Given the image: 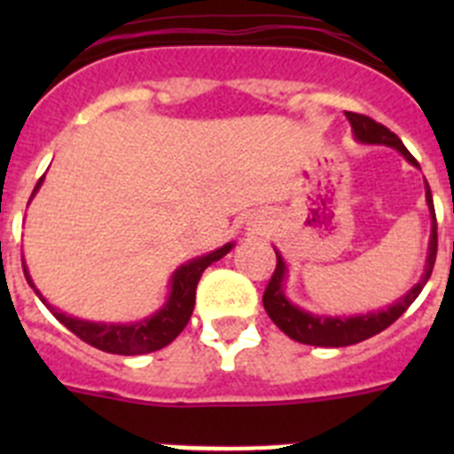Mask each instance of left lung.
Returning <instances> with one entry per match:
<instances>
[{
	"instance_id": "1",
	"label": "left lung",
	"mask_w": 454,
	"mask_h": 454,
	"mask_svg": "<svg viewBox=\"0 0 454 454\" xmlns=\"http://www.w3.org/2000/svg\"><path fill=\"white\" fill-rule=\"evenodd\" d=\"M348 120H350L352 129H355L356 140H362V143H372V145H388L395 147L400 154L407 159L409 163H416V159L409 154L407 147L403 145V140L398 136L393 134L388 127L384 124L375 122L372 118L362 114H352L348 111ZM425 198H427V204H430L432 211V240H430V256H427V268H425V277L416 284L411 291L400 298L398 302L393 304V307L382 309V311H377V314H366V316H355V318H318V316H311L302 309L293 307L286 298H284L282 291V282H284V272H286V266H284L282 256L277 254V266L275 272H272L270 282H268L266 291H263V309H266V314L270 316L272 323L279 327L286 336H291L293 340H298V343H307V346H318V348H343V346H355V343H362V340L371 339V336L380 334L393 325L400 316L411 307L416 298L423 291L425 282L430 279L432 268H434L436 262V246H439V239H436V214H434V202H432V191L427 186V192H425Z\"/></svg>"
}]
</instances>
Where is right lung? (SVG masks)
<instances>
[{
    "instance_id": "1",
    "label": "right lung",
    "mask_w": 454,
    "mask_h": 454,
    "mask_svg": "<svg viewBox=\"0 0 454 454\" xmlns=\"http://www.w3.org/2000/svg\"><path fill=\"white\" fill-rule=\"evenodd\" d=\"M40 184H43V177L35 184L34 192L38 191ZM231 250V243L223 246L220 250L211 252L207 256H200V259H192L191 263L179 268L172 277V291L170 300L166 302V307L159 311V314L152 316L145 323H136V325H102V323H86V320L70 318L66 314H59L54 311V307L45 302V298L35 291L34 282L29 279V272L24 270V277L27 282L31 284L38 298L47 304V307L54 311V316L66 325L67 330L74 336L88 343V346L98 348L102 352H111V355H145V352H154L166 348L168 343L177 339L182 334V330L188 325L192 314V307H195V288H198L200 277L207 270L208 266L218 259H223L227 252ZM24 268V263H22Z\"/></svg>"
}]
</instances>
